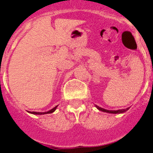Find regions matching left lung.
<instances>
[{
  "label": "left lung",
  "mask_w": 153,
  "mask_h": 153,
  "mask_svg": "<svg viewBox=\"0 0 153 153\" xmlns=\"http://www.w3.org/2000/svg\"><path fill=\"white\" fill-rule=\"evenodd\" d=\"M96 106V108H98L99 110L102 111H104V112H108V113H112V114H119V113H123V112H126L127 110H128L129 108H125V109H119V110H114V111H111V110H107V109H105V108H102L99 106Z\"/></svg>",
  "instance_id": "1"
}]
</instances>
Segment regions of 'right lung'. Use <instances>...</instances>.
<instances>
[{
  "label": "right lung",
  "mask_w": 153,
  "mask_h": 153,
  "mask_svg": "<svg viewBox=\"0 0 153 153\" xmlns=\"http://www.w3.org/2000/svg\"><path fill=\"white\" fill-rule=\"evenodd\" d=\"M57 107H58V105L55 106V107H54V108H53L52 109L49 110L48 111H46V112H36V111H28V112H30V113H31V114H34V115H44V114L52 113V112H54V111H55V109L57 108Z\"/></svg>",
  "instance_id": "obj_1"
}]
</instances>
